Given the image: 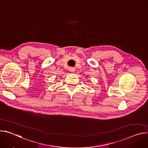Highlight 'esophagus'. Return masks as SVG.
<instances>
[{
	"label": "esophagus",
	"instance_id": "obj_1",
	"mask_svg": "<svg viewBox=\"0 0 148 148\" xmlns=\"http://www.w3.org/2000/svg\"><path fill=\"white\" fill-rule=\"evenodd\" d=\"M69 70H70V72L74 73V72L75 71V69H74V68H73V67H71V68L69 69Z\"/></svg>",
	"mask_w": 148,
	"mask_h": 148
}]
</instances>
